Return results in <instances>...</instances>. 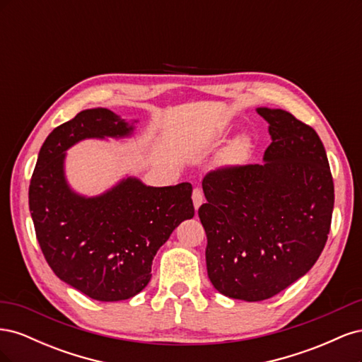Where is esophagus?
Segmentation results:
<instances>
[{
    "instance_id": "obj_1",
    "label": "esophagus",
    "mask_w": 362,
    "mask_h": 362,
    "mask_svg": "<svg viewBox=\"0 0 362 362\" xmlns=\"http://www.w3.org/2000/svg\"><path fill=\"white\" fill-rule=\"evenodd\" d=\"M192 199H193V205H194V210L198 211V208L202 205L204 202V193L201 189H194L192 193Z\"/></svg>"
}]
</instances>
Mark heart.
<instances>
[{
	"label": "heart",
	"mask_w": 362,
	"mask_h": 362,
	"mask_svg": "<svg viewBox=\"0 0 362 362\" xmlns=\"http://www.w3.org/2000/svg\"><path fill=\"white\" fill-rule=\"evenodd\" d=\"M247 149H249V140L246 137H237L231 145H229L228 151H226V158L229 161H242L246 154H247Z\"/></svg>",
	"instance_id": "heart-1"
}]
</instances>
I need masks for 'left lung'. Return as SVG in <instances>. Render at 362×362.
<instances>
[{"label": "left lung", "instance_id": "8db88e82", "mask_svg": "<svg viewBox=\"0 0 362 362\" xmlns=\"http://www.w3.org/2000/svg\"><path fill=\"white\" fill-rule=\"evenodd\" d=\"M272 144L261 164L205 175L206 272L228 298L258 302L302 278L329 234L334 181L315 131L281 108L258 107Z\"/></svg>", "mask_w": 362, "mask_h": 362}]
</instances>
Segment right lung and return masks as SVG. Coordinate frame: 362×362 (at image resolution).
I'll return each instance as SVG.
<instances>
[{"label": "right lung", "mask_w": 362, "mask_h": 362, "mask_svg": "<svg viewBox=\"0 0 362 362\" xmlns=\"http://www.w3.org/2000/svg\"><path fill=\"white\" fill-rule=\"evenodd\" d=\"M134 122L101 107L80 112L43 141L30 182V213L49 267L101 302L125 300L144 290L157 250L194 216L189 182L151 187L127 177L98 196L71 189L66 151L86 139L131 137Z\"/></svg>", "instance_id": "obj_1"}]
</instances>
